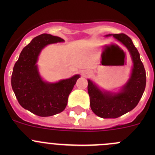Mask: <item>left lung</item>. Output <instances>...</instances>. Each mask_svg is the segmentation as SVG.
<instances>
[{"instance_id":"1","label":"left lung","mask_w":155,"mask_h":155,"mask_svg":"<svg viewBox=\"0 0 155 155\" xmlns=\"http://www.w3.org/2000/svg\"><path fill=\"white\" fill-rule=\"evenodd\" d=\"M122 43L129 50L134 62L131 76L121 92H102L91 80H87V92L91 110L103 118H116L134 109L143 94L146 85L145 70L140 53L132 40L124 34H109Z\"/></svg>"}]
</instances>
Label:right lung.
I'll list each match as a JSON object with an SVG mask.
<instances>
[{"instance_id": "obj_1", "label": "right lung", "mask_w": 155, "mask_h": 155, "mask_svg": "<svg viewBox=\"0 0 155 155\" xmlns=\"http://www.w3.org/2000/svg\"><path fill=\"white\" fill-rule=\"evenodd\" d=\"M63 41L56 36L40 34L23 48L14 65L11 85L18 102L39 116H51L64 110L69 94L79 78L75 75L56 83H47L39 75L36 63L40 51L46 45Z\"/></svg>"}]
</instances>
